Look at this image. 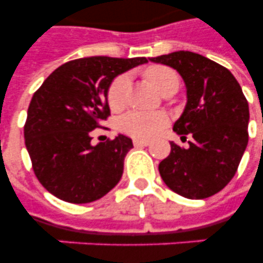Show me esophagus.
Masks as SVG:
<instances>
[{"instance_id": "obj_1", "label": "esophagus", "mask_w": 263, "mask_h": 263, "mask_svg": "<svg viewBox=\"0 0 263 263\" xmlns=\"http://www.w3.org/2000/svg\"><path fill=\"white\" fill-rule=\"evenodd\" d=\"M134 146L135 147H140V146H148L150 144V140H144V139H134Z\"/></svg>"}]
</instances>
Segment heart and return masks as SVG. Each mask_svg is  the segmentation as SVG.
Returning a JSON list of instances; mask_svg holds the SVG:
<instances>
[{"label": "heart", "mask_w": 263, "mask_h": 263, "mask_svg": "<svg viewBox=\"0 0 263 263\" xmlns=\"http://www.w3.org/2000/svg\"><path fill=\"white\" fill-rule=\"evenodd\" d=\"M150 83L160 91L165 92L172 86H179V76L173 69L164 65H152L144 72ZM129 80L127 75H120L110 83L106 92L107 105L113 111L121 110L125 106L127 90ZM168 124V116L161 111L157 113H144V111H129L120 120V127L125 134L134 138L148 139L157 135Z\"/></svg>", "instance_id": "obj_1"}]
</instances>
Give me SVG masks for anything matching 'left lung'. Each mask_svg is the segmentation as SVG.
I'll use <instances>...</instances> for the list:
<instances>
[{
  "mask_svg": "<svg viewBox=\"0 0 263 263\" xmlns=\"http://www.w3.org/2000/svg\"><path fill=\"white\" fill-rule=\"evenodd\" d=\"M150 61L175 68L185 82L187 105L173 131L188 148L171 142L160 175L176 194L204 199L232 180L249 143V102L235 76L220 64L192 51H173Z\"/></svg>",
  "mask_w": 263,
  "mask_h": 263,
  "instance_id": "left-lung-1",
  "label": "left lung"
}]
</instances>
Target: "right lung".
I'll list each match as a JSON object with an SVG mask.
<instances>
[{
  "instance_id": "add662e5",
  "label": "right lung",
  "mask_w": 263,
  "mask_h": 263,
  "mask_svg": "<svg viewBox=\"0 0 263 263\" xmlns=\"http://www.w3.org/2000/svg\"><path fill=\"white\" fill-rule=\"evenodd\" d=\"M146 57H86L53 71L31 99L24 139L39 183L59 199L88 203L119 183L124 158L134 147L124 135L91 146V131L110 116L111 80Z\"/></svg>"
}]
</instances>
